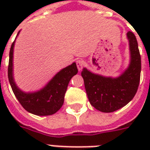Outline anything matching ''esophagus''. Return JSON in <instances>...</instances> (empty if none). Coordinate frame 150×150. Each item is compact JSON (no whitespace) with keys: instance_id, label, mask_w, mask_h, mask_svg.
<instances>
[{"instance_id":"esophagus-1","label":"esophagus","mask_w":150,"mask_h":150,"mask_svg":"<svg viewBox=\"0 0 150 150\" xmlns=\"http://www.w3.org/2000/svg\"><path fill=\"white\" fill-rule=\"evenodd\" d=\"M76 64H77V68L79 71L82 70V68H83V62L81 60H79V61H76Z\"/></svg>"}]
</instances>
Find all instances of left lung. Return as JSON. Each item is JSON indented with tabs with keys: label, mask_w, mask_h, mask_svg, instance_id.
Returning a JSON list of instances; mask_svg holds the SVG:
<instances>
[{
	"label": "left lung",
	"mask_w": 150,
	"mask_h": 150,
	"mask_svg": "<svg viewBox=\"0 0 150 150\" xmlns=\"http://www.w3.org/2000/svg\"><path fill=\"white\" fill-rule=\"evenodd\" d=\"M127 38L129 43L130 63L118 77L103 76L86 68L82 69V76L89 103L101 112L110 113L125 107L137 92L141 73V56L134 33L128 32Z\"/></svg>",
	"instance_id": "1"
}]
</instances>
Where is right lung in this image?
Masks as SVG:
<instances>
[{
	"label": "right lung",
	"mask_w": 150,
	"mask_h": 150,
	"mask_svg": "<svg viewBox=\"0 0 150 150\" xmlns=\"http://www.w3.org/2000/svg\"><path fill=\"white\" fill-rule=\"evenodd\" d=\"M19 33L20 31L18 33L17 36ZM16 38L11 47L8 70V80L13 93L24 109L29 113L38 116H47L55 114L63 105L64 94L71 79L78 73L76 64L74 62L61 69L45 86L38 91L25 93L18 87L13 75V54Z\"/></svg>",
	"instance_id": "right-lung-1"
}]
</instances>
